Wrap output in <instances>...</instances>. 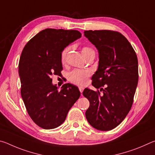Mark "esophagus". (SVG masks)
Returning <instances> with one entry per match:
<instances>
[{
	"label": "esophagus",
	"mask_w": 155,
	"mask_h": 155,
	"mask_svg": "<svg viewBox=\"0 0 155 155\" xmlns=\"http://www.w3.org/2000/svg\"><path fill=\"white\" fill-rule=\"evenodd\" d=\"M78 89H79V91H81V95H82V92H83V90H84V87H82V86H80V87H78Z\"/></svg>",
	"instance_id": "obj_1"
}]
</instances>
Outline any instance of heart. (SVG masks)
<instances>
[{
    "instance_id": "obj_1",
    "label": "heart",
    "mask_w": 155,
    "mask_h": 155,
    "mask_svg": "<svg viewBox=\"0 0 155 155\" xmlns=\"http://www.w3.org/2000/svg\"><path fill=\"white\" fill-rule=\"evenodd\" d=\"M70 48H67L63 50L61 54V60L64 63L65 60L68 52L69 51ZM81 52H82L83 55L85 57L91 55L92 54H95L94 50L89 46H83L81 48ZM91 72L87 70H79L76 69L70 72L68 74V78L70 82H71L73 84L78 85H83L87 83V78L90 77Z\"/></svg>"
}]
</instances>
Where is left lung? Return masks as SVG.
I'll return each instance as SVG.
<instances>
[{"instance_id": "1", "label": "left lung", "mask_w": 155, "mask_h": 155, "mask_svg": "<svg viewBox=\"0 0 155 155\" xmlns=\"http://www.w3.org/2000/svg\"><path fill=\"white\" fill-rule=\"evenodd\" d=\"M84 35L98 49V67L91 80L94 87L103 91L84 90L90 101L86 118L96 129L112 130L132 107L139 77L137 57L127 39L117 31H85Z\"/></svg>"}]
</instances>
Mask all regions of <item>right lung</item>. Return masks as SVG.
<instances>
[{"mask_svg": "<svg viewBox=\"0 0 155 155\" xmlns=\"http://www.w3.org/2000/svg\"><path fill=\"white\" fill-rule=\"evenodd\" d=\"M81 37L77 30L46 28L22 50L18 65L21 96L31 118L44 129L63 124L80 97L78 88L72 84H64L59 91L51 77L59 75L63 70V50Z\"/></svg>", "mask_w": 155, "mask_h": 155, "instance_id": "right-lung-1", "label": "right lung"}]
</instances>
